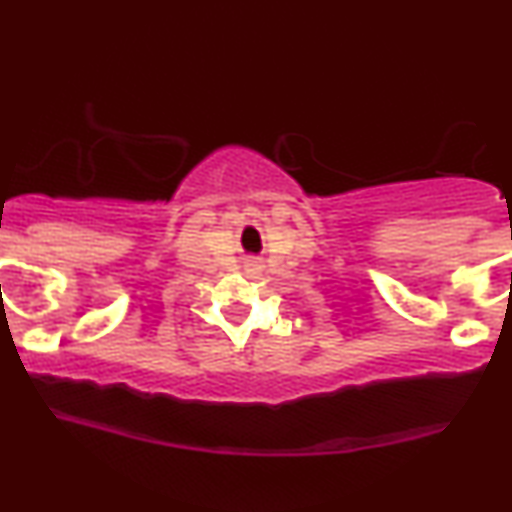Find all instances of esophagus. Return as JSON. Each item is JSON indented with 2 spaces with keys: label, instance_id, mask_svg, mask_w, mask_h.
<instances>
[{
  "label": "esophagus",
  "instance_id": "34e87169",
  "mask_svg": "<svg viewBox=\"0 0 512 512\" xmlns=\"http://www.w3.org/2000/svg\"><path fill=\"white\" fill-rule=\"evenodd\" d=\"M262 269H264L262 257H255V255L245 257V272H248L250 276H260Z\"/></svg>",
  "mask_w": 512,
  "mask_h": 512
}]
</instances>
